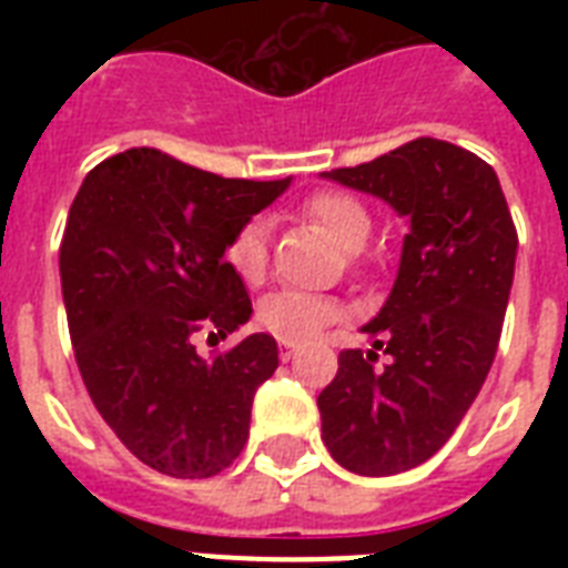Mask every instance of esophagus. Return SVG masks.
<instances>
[{"instance_id":"esophagus-1","label":"esophagus","mask_w":568,"mask_h":568,"mask_svg":"<svg viewBox=\"0 0 568 568\" xmlns=\"http://www.w3.org/2000/svg\"><path fill=\"white\" fill-rule=\"evenodd\" d=\"M294 354H297V345H294V342H285V338H280V359H283V363H288Z\"/></svg>"}]
</instances>
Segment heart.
Returning a JSON list of instances; mask_svg holds the SVG:
<instances>
[{"label": "heart", "instance_id": "heart-1", "mask_svg": "<svg viewBox=\"0 0 568 568\" xmlns=\"http://www.w3.org/2000/svg\"><path fill=\"white\" fill-rule=\"evenodd\" d=\"M303 221L315 223L336 241L347 253H356L363 247L368 232H372V212L359 196L347 191H315L301 203ZM226 265L239 274L247 285H258L267 276V262H271V232L262 217H250L232 232L226 244ZM258 324L285 342H301L315 333H321L329 324L342 318V306L333 297L310 292H274L258 303Z\"/></svg>", "mask_w": 568, "mask_h": 568}]
</instances>
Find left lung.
I'll list each match as a JSON object with an SVG mask.
<instances>
[{
    "mask_svg": "<svg viewBox=\"0 0 568 568\" xmlns=\"http://www.w3.org/2000/svg\"><path fill=\"white\" fill-rule=\"evenodd\" d=\"M329 180L383 196L409 217L386 306L342 351L318 395L324 445L338 466L386 477L427 463L457 430L493 368L516 267V223L484 159L415 138ZM389 363L376 368V351Z\"/></svg>",
    "mask_w": 568,
    "mask_h": 568,
    "instance_id": "left-lung-1",
    "label": "left lung"
}]
</instances>
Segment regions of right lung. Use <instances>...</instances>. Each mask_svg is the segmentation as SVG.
Returning <instances> with one entry per match:
<instances>
[{"mask_svg": "<svg viewBox=\"0 0 568 568\" xmlns=\"http://www.w3.org/2000/svg\"><path fill=\"white\" fill-rule=\"evenodd\" d=\"M285 189L132 146L97 164L70 205L58 265L75 365L118 439L162 475L212 477L247 445L253 395L280 365L274 336L209 359L194 336L226 338L253 315L223 253Z\"/></svg>", "mask_w": 568, "mask_h": 568, "instance_id": "right-lung-1", "label": "right lung"}]
</instances>
